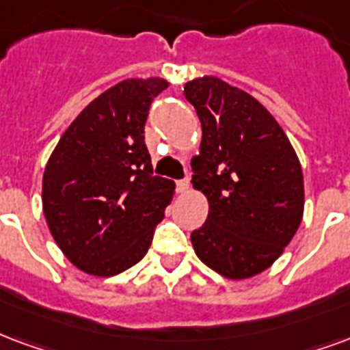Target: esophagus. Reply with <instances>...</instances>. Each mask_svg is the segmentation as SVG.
Here are the masks:
<instances>
[{
	"label": "esophagus",
	"instance_id": "1",
	"mask_svg": "<svg viewBox=\"0 0 350 350\" xmlns=\"http://www.w3.org/2000/svg\"><path fill=\"white\" fill-rule=\"evenodd\" d=\"M189 187H191V180H189V178H183V180H178V182H176L178 193H187Z\"/></svg>",
	"mask_w": 350,
	"mask_h": 350
}]
</instances>
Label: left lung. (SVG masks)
<instances>
[{
	"label": "left lung",
	"mask_w": 350,
	"mask_h": 350,
	"mask_svg": "<svg viewBox=\"0 0 350 350\" xmlns=\"http://www.w3.org/2000/svg\"><path fill=\"white\" fill-rule=\"evenodd\" d=\"M202 124L193 187L208 196L206 222L191 234L196 256L232 280L271 267L299 230L304 180L299 157L273 115L217 77L185 83Z\"/></svg>",
	"instance_id": "obj_1"
}]
</instances>
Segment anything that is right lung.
<instances>
[{"mask_svg":"<svg viewBox=\"0 0 350 350\" xmlns=\"http://www.w3.org/2000/svg\"><path fill=\"white\" fill-rule=\"evenodd\" d=\"M168 83L126 79L77 115L57 142L42 178L53 239L77 269L115 276L148 252L174 182L152 172L144 144L150 105Z\"/></svg>","mask_w":350,"mask_h":350,"instance_id":"right-lung-1","label":"right lung"}]
</instances>
